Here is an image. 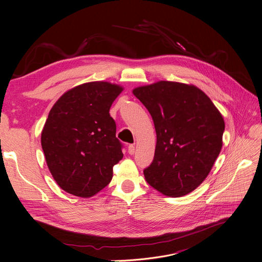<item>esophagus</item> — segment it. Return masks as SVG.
Listing matches in <instances>:
<instances>
[{"mask_svg": "<svg viewBox=\"0 0 262 262\" xmlns=\"http://www.w3.org/2000/svg\"><path fill=\"white\" fill-rule=\"evenodd\" d=\"M134 152H136V146H134L133 144L129 145V146H128V153H129L130 155H133Z\"/></svg>", "mask_w": 262, "mask_h": 262, "instance_id": "1", "label": "esophagus"}]
</instances>
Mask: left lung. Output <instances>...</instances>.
<instances>
[{"label":"left lung","mask_w":262,"mask_h":262,"mask_svg":"<svg viewBox=\"0 0 262 262\" xmlns=\"http://www.w3.org/2000/svg\"><path fill=\"white\" fill-rule=\"evenodd\" d=\"M152 116L156 131L154 160L146 181L167 196H182L210 173L223 145L224 119L194 85L160 81L132 91Z\"/></svg>","instance_id":"8db88e82"}]
</instances>
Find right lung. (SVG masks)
Returning <instances> with one entry per match:
<instances>
[{
    "mask_svg": "<svg viewBox=\"0 0 262 262\" xmlns=\"http://www.w3.org/2000/svg\"><path fill=\"white\" fill-rule=\"evenodd\" d=\"M122 91L109 82L84 83L66 92L51 108L41 146L53 179L66 192L91 198L112 181L123 154L109 110Z\"/></svg>",
    "mask_w": 262,
    "mask_h": 262,
    "instance_id": "obj_1",
    "label": "right lung"
}]
</instances>
